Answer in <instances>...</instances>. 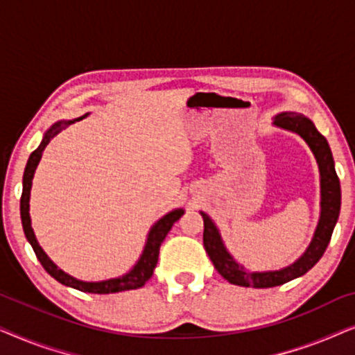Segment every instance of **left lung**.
Here are the masks:
<instances>
[{
  "label": "left lung",
  "mask_w": 355,
  "mask_h": 355,
  "mask_svg": "<svg viewBox=\"0 0 355 355\" xmlns=\"http://www.w3.org/2000/svg\"><path fill=\"white\" fill-rule=\"evenodd\" d=\"M273 124L276 128L300 135L315 155L320 169V196H322L320 207L322 210H320V220L313 239L304 255L295 260L293 265L275 271H245L244 266L237 263L227 252L225 242L221 239L220 230L211 221V218L207 213L200 211L203 218V247H205L218 273L231 284L245 286V288H250V286L252 288H275V286H281L307 273L327 250L333 230L336 226L339 210H341V184H339L336 169H334V159L327 139L318 132L312 121L300 113H281L275 116Z\"/></svg>",
  "instance_id": "1"
}]
</instances>
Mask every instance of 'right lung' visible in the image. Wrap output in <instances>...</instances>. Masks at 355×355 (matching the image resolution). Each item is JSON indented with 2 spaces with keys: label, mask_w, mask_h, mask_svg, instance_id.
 Instances as JSON below:
<instances>
[{
  "label": "right lung",
  "mask_w": 355,
  "mask_h": 355,
  "mask_svg": "<svg viewBox=\"0 0 355 355\" xmlns=\"http://www.w3.org/2000/svg\"><path fill=\"white\" fill-rule=\"evenodd\" d=\"M85 116H89V113L82 116V118H85ZM82 118L74 119V121H60V123L53 124L51 128L46 130L45 135H43V140H42V144L38 145V148L33 150L31 157H28L26 171H24L22 197H21V220H22L24 234H26L27 241L31 242V245H32L33 252H35L37 259L40 260V263L43 268L46 270V273L51 275L56 281H60L61 284L69 286V288H74V289H79V291H82V293H92V294H113V293H121V291L139 289V288H142V286L147 283L150 278H152L155 266H157V263H158L159 245H162V242L164 241V237H166V234L173 227L174 223H176L179 218L184 215L182 208H178V210L169 211L168 215L159 218V220L155 223V225L152 226V230H150V232H148V237H147V242H145L142 255H140L139 261L134 265V268L130 270L129 273L119 276V278L98 281V283H87V281L76 279V278H72L71 275H67L62 270L58 268V266L50 260V257L43 252L40 244H38L35 234H33L32 223H31V213H28V207H31L28 205V202H31L32 179H33V174H35L38 163H40L43 150H45L46 145L51 142V139L55 137L56 134H60L61 130L66 128V125L76 123V121H80Z\"/></svg>",
  "instance_id": "obj_1"
}]
</instances>
